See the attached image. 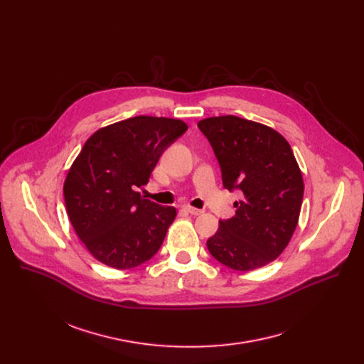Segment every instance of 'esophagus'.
<instances>
[{
	"label": "esophagus",
	"instance_id": "obj_1",
	"mask_svg": "<svg viewBox=\"0 0 364 364\" xmlns=\"http://www.w3.org/2000/svg\"><path fill=\"white\" fill-rule=\"evenodd\" d=\"M181 209H183L184 212H187L188 215H191V216H198V215H201V213H203V210H200V209H194V207L187 205V204L181 205Z\"/></svg>",
	"mask_w": 364,
	"mask_h": 364
}]
</instances>
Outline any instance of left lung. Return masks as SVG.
<instances>
[{"instance_id": "left-lung-1", "label": "left lung", "mask_w": 364, "mask_h": 364, "mask_svg": "<svg viewBox=\"0 0 364 364\" xmlns=\"http://www.w3.org/2000/svg\"><path fill=\"white\" fill-rule=\"evenodd\" d=\"M197 127L215 151L223 187L243 193L207 249L235 271L265 267L287 247L301 212L304 181L291 145L275 129L233 115Z\"/></svg>"}]
</instances>
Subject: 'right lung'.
<instances>
[{
    "label": "right lung",
    "instance_id": "add662e5",
    "mask_svg": "<svg viewBox=\"0 0 364 364\" xmlns=\"http://www.w3.org/2000/svg\"><path fill=\"white\" fill-rule=\"evenodd\" d=\"M186 131L180 119L135 117L96 131L85 142L63 194L76 235L99 262L131 269L159 252L177 212L138 190Z\"/></svg>",
    "mask_w": 364,
    "mask_h": 364
}]
</instances>
